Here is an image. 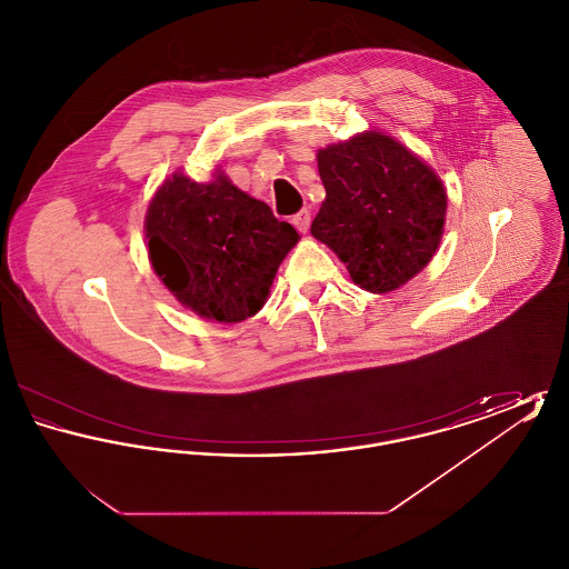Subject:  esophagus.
<instances>
[{
    "label": "esophagus",
    "instance_id": "34e87169",
    "mask_svg": "<svg viewBox=\"0 0 569 569\" xmlns=\"http://www.w3.org/2000/svg\"><path fill=\"white\" fill-rule=\"evenodd\" d=\"M292 223L297 226L298 232H307L311 226V213L307 209L298 211L297 216L292 217Z\"/></svg>",
    "mask_w": 569,
    "mask_h": 569
}]
</instances>
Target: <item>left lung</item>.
Listing matches in <instances>:
<instances>
[{
	"instance_id": "obj_1",
	"label": "left lung",
	"mask_w": 569,
	"mask_h": 569,
	"mask_svg": "<svg viewBox=\"0 0 569 569\" xmlns=\"http://www.w3.org/2000/svg\"><path fill=\"white\" fill-rule=\"evenodd\" d=\"M326 198L311 234L369 292H392L422 271L441 241L448 196L433 168L379 132L318 153Z\"/></svg>"
}]
</instances>
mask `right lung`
<instances>
[{
    "label": "right lung",
    "instance_id": "obj_1",
    "mask_svg": "<svg viewBox=\"0 0 569 569\" xmlns=\"http://www.w3.org/2000/svg\"><path fill=\"white\" fill-rule=\"evenodd\" d=\"M149 256L163 286L202 318L234 325L269 297L298 232L217 172L211 183L172 174L147 211Z\"/></svg>",
    "mask_w": 569,
    "mask_h": 569
}]
</instances>
